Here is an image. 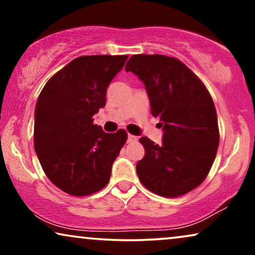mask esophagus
I'll return each instance as SVG.
<instances>
[{
	"instance_id": "esophagus-1",
	"label": "esophagus",
	"mask_w": 255,
	"mask_h": 255,
	"mask_svg": "<svg viewBox=\"0 0 255 255\" xmlns=\"http://www.w3.org/2000/svg\"><path fill=\"white\" fill-rule=\"evenodd\" d=\"M137 140H138V138L135 137V135L130 134V133L128 134V142H134V141H137Z\"/></svg>"
}]
</instances>
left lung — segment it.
Wrapping results in <instances>:
<instances>
[{
    "instance_id": "1",
    "label": "left lung",
    "mask_w": 255,
    "mask_h": 255,
    "mask_svg": "<svg viewBox=\"0 0 255 255\" xmlns=\"http://www.w3.org/2000/svg\"><path fill=\"white\" fill-rule=\"evenodd\" d=\"M145 83L151 113L162 122L160 145L139 141L145 155L137 162L142 186L163 197H179L205 180L219 144L217 113L210 93L182 61L162 54H134L125 66Z\"/></svg>"
}]
</instances>
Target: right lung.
<instances>
[{"label": "right lung", "instance_id": "right-lung-1", "mask_svg": "<svg viewBox=\"0 0 255 255\" xmlns=\"http://www.w3.org/2000/svg\"><path fill=\"white\" fill-rule=\"evenodd\" d=\"M128 55H83L46 82L34 111V149L48 180L72 196H88L109 182L128 139L106 133L93 116L106 106L107 88Z\"/></svg>", "mask_w": 255, "mask_h": 255}]
</instances>
